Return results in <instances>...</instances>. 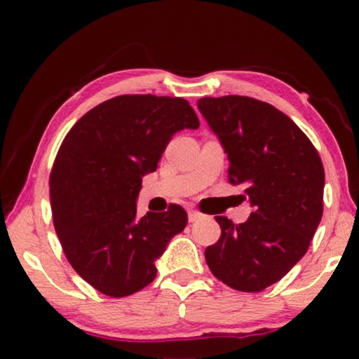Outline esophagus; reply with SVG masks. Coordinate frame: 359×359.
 I'll list each match as a JSON object with an SVG mask.
<instances>
[{
  "instance_id": "obj_1",
  "label": "esophagus",
  "mask_w": 359,
  "mask_h": 359,
  "mask_svg": "<svg viewBox=\"0 0 359 359\" xmlns=\"http://www.w3.org/2000/svg\"><path fill=\"white\" fill-rule=\"evenodd\" d=\"M199 217H201V214H199L198 210H188V220H190L191 223L196 222Z\"/></svg>"
}]
</instances>
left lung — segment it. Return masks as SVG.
<instances>
[{
	"label": "left lung",
	"instance_id": "1",
	"mask_svg": "<svg viewBox=\"0 0 359 359\" xmlns=\"http://www.w3.org/2000/svg\"><path fill=\"white\" fill-rule=\"evenodd\" d=\"M198 109L229 160V182L252 205L247 222L215 217L222 236L205 261L228 287L257 293L280 280L306 255L323 215L325 169L309 137L267 102L229 95Z\"/></svg>",
	"mask_w": 359,
	"mask_h": 359
}]
</instances>
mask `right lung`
<instances>
[{
    "instance_id": "add662e5",
    "label": "right lung",
    "mask_w": 359,
    "mask_h": 359,
    "mask_svg": "<svg viewBox=\"0 0 359 359\" xmlns=\"http://www.w3.org/2000/svg\"><path fill=\"white\" fill-rule=\"evenodd\" d=\"M198 126L185 100L123 95L66 135L50 172L53 224L71 266L102 294L123 297L154 282L155 261L187 226L180 205L137 217L136 201L171 137Z\"/></svg>"
}]
</instances>
